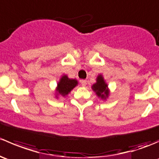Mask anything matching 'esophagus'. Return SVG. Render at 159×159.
Returning a JSON list of instances; mask_svg holds the SVG:
<instances>
[{
  "label": "esophagus",
  "mask_w": 159,
  "mask_h": 159,
  "mask_svg": "<svg viewBox=\"0 0 159 159\" xmlns=\"http://www.w3.org/2000/svg\"><path fill=\"white\" fill-rule=\"evenodd\" d=\"M81 84L83 87H84V86H86V84H87V81H86L85 80H81Z\"/></svg>",
  "instance_id": "esophagus-1"
}]
</instances>
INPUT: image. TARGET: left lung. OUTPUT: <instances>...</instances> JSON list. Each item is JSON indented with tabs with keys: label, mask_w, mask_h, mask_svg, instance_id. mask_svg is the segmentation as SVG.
<instances>
[{
	"label": "left lung",
	"mask_w": 159,
	"mask_h": 159,
	"mask_svg": "<svg viewBox=\"0 0 159 159\" xmlns=\"http://www.w3.org/2000/svg\"><path fill=\"white\" fill-rule=\"evenodd\" d=\"M91 89L95 92L98 97L101 98L103 100H105L109 95V90L108 84L105 83V79L102 75H99L96 78V83L92 85Z\"/></svg>",
	"instance_id": "obj_1"
}]
</instances>
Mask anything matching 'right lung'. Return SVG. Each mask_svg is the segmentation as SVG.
<instances>
[{
	"label": "right lung",
	"mask_w": 159,
	"mask_h": 159,
	"mask_svg": "<svg viewBox=\"0 0 159 159\" xmlns=\"http://www.w3.org/2000/svg\"><path fill=\"white\" fill-rule=\"evenodd\" d=\"M77 85H78V81L76 79H70L67 75H63L61 78L59 82L57 83V89H56L57 96L59 94L65 97Z\"/></svg>",
	"instance_id": "add662e5"
}]
</instances>
